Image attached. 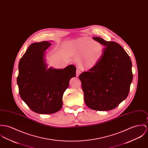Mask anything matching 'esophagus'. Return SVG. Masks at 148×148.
Returning a JSON list of instances; mask_svg holds the SVG:
<instances>
[{"mask_svg": "<svg viewBox=\"0 0 148 148\" xmlns=\"http://www.w3.org/2000/svg\"><path fill=\"white\" fill-rule=\"evenodd\" d=\"M81 73L80 69L79 68H77L76 69V76H79Z\"/></svg>", "mask_w": 148, "mask_h": 148, "instance_id": "obj_1", "label": "esophagus"}]
</instances>
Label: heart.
Returning <instances> with one entry per match:
<instances>
[{
	"mask_svg": "<svg viewBox=\"0 0 148 148\" xmlns=\"http://www.w3.org/2000/svg\"><path fill=\"white\" fill-rule=\"evenodd\" d=\"M67 50L71 55H82L81 64L84 68L93 67L103 54V46L88 37H83L68 45Z\"/></svg>",
	"mask_w": 148,
	"mask_h": 148,
	"instance_id": "b5f03b06",
	"label": "heart"
}]
</instances>
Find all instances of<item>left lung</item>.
Wrapping results in <instances>:
<instances>
[{
    "label": "left lung",
    "instance_id": "8db88e82",
    "mask_svg": "<svg viewBox=\"0 0 148 148\" xmlns=\"http://www.w3.org/2000/svg\"><path fill=\"white\" fill-rule=\"evenodd\" d=\"M93 38L104 46L103 54L95 65L79 76L84 101L92 110H111L128 95L133 79L132 62L118 43Z\"/></svg>",
    "mask_w": 148,
    "mask_h": 148
}]
</instances>
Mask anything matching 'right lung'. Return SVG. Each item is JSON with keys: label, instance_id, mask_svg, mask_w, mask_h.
Listing matches in <instances>:
<instances>
[{"label": "right lung", "instance_id": "obj_1", "mask_svg": "<svg viewBox=\"0 0 148 148\" xmlns=\"http://www.w3.org/2000/svg\"><path fill=\"white\" fill-rule=\"evenodd\" d=\"M51 45L47 41L31 44L18 64L20 96L31 110L40 114H53L61 109L64 92L70 79L76 76L73 65L63 69H47L44 55Z\"/></svg>", "mask_w": 148, "mask_h": 148}]
</instances>
